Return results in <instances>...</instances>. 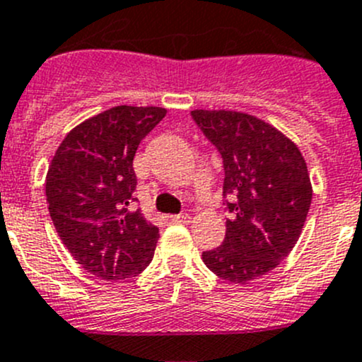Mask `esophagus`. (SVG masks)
Returning a JSON list of instances; mask_svg holds the SVG:
<instances>
[{"label":"esophagus","mask_w":362,"mask_h":362,"mask_svg":"<svg viewBox=\"0 0 362 362\" xmlns=\"http://www.w3.org/2000/svg\"><path fill=\"white\" fill-rule=\"evenodd\" d=\"M171 222H177V224H184V222L191 221V215L189 214H177V215H170Z\"/></svg>","instance_id":"obj_1"}]
</instances>
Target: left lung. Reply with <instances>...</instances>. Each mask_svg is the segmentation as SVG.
<instances>
[{"label":"left lung","instance_id":"8db88e82","mask_svg":"<svg viewBox=\"0 0 362 362\" xmlns=\"http://www.w3.org/2000/svg\"><path fill=\"white\" fill-rule=\"evenodd\" d=\"M192 119L224 164L231 218L217 249L203 252L210 272L233 284L266 275L294 249L312 203V184L298 145L257 117L192 110Z\"/></svg>","mask_w":362,"mask_h":362}]
</instances>
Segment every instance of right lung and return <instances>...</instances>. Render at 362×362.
I'll use <instances>...</instances> for the list:
<instances>
[{
    "instance_id": "right-lung-1",
    "label": "right lung",
    "mask_w": 362,
    "mask_h": 362,
    "mask_svg": "<svg viewBox=\"0 0 362 362\" xmlns=\"http://www.w3.org/2000/svg\"><path fill=\"white\" fill-rule=\"evenodd\" d=\"M166 115L159 107H113L66 134L49 166L47 203L61 242L82 268L103 280L136 276L154 257L159 228L134 202L133 159Z\"/></svg>"
}]
</instances>
